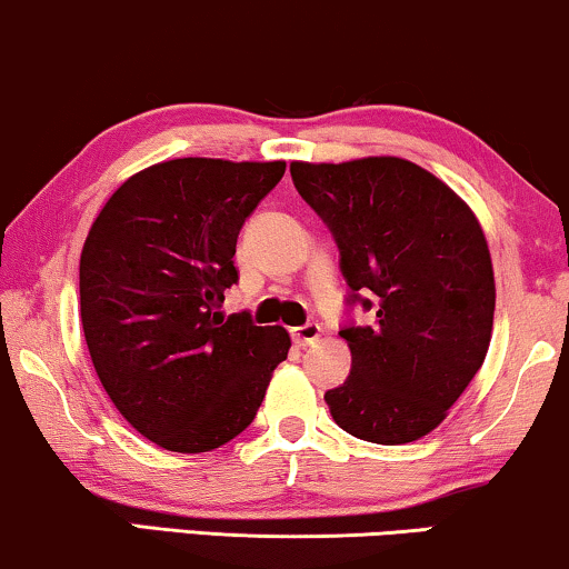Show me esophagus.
Returning <instances> with one entry per match:
<instances>
[{"instance_id":"esophagus-1","label":"esophagus","mask_w":569,"mask_h":569,"mask_svg":"<svg viewBox=\"0 0 569 569\" xmlns=\"http://www.w3.org/2000/svg\"><path fill=\"white\" fill-rule=\"evenodd\" d=\"M320 326L318 322H307V326H299V328H291V338L297 347H309V343H315L320 338Z\"/></svg>"}]
</instances>
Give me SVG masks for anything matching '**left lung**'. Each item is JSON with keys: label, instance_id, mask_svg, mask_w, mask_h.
I'll list each match as a JSON object with an SVG mask.
<instances>
[{"label": "left lung", "instance_id": "left-lung-1", "mask_svg": "<svg viewBox=\"0 0 569 569\" xmlns=\"http://www.w3.org/2000/svg\"><path fill=\"white\" fill-rule=\"evenodd\" d=\"M299 197L326 222L349 286L351 370L326 391L336 426L397 446L438 428L483 365L493 328L491 254L449 186L399 157L291 162Z\"/></svg>", "mask_w": 569, "mask_h": 569}]
</instances>
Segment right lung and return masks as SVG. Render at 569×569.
I'll return each mask as SVG.
<instances>
[{
	"mask_svg": "<svg viewBox=\"0 0 569 569\" xmlns=\"http://www.w3.org/2000/svg\"><path fill=\"white\" fill-rule=\"evenodd\" d=\"M286 162L183 157L112 193L81 251V320L107 397L168 451L199 455L247 430L291 338L222 315L241 226Z\"/></svg>",
	"mask_w": 569,
	"mask_h": 569,
	"instance_id": "add662e5",
	"label": "right lung"
}]
</instances>
